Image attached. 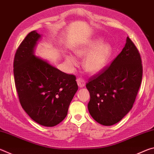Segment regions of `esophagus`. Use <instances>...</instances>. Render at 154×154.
<instances>
[{
    "label": "esophagus",
    "mask_w": 154,
    "mask_h": 154,
    "mask_svg": "<svg viewBox=\"0 0 154 154\" xmlns=\"http://www.w3.org/2000/svg\"><path fill=\"white\" fill-rule=\"evenodd\" d=\"M77 83L78 86H79V88L84 87L85 85V81L83 80L82 79H81V78H78V79H77Z\"/></svg>",
    "instance_id": "obj_1"
}]
</instances>
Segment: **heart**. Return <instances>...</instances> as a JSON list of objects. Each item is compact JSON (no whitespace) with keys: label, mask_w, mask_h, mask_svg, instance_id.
I'll list each match as a JSON object with an SVG mask.
<instances>
[{"label":"heart","mask_w":154,"mask_h":154,"mask_svg":"<svg viewBox=\"0 0 154 154\" xmlns=\"http://www.w3.org/2000/svg\"><path fill=\"white\" fill-rule=\"evenodd\" d=\"M78 57L86 56L83 62V67L90 74H96L105 69L110 60L112 48L108 43H103L101 38H96L88 41L75 49ZM67 63L71 66L77 65V60L71 54L65 56Z\"/></svg>","instance_id":"heart-1"}]
</instances>
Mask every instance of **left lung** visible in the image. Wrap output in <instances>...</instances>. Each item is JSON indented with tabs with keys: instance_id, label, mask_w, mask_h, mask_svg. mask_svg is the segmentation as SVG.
Masks as SVG:
<instances>
[{
	"instance_id": "obj_1",
	"label": "left lung",
	"mask_w": 154,
	"mask_h": 154,
	"mask_svg": "<svg viewBox=\"0 0 154 154\" xmlns=\"http://www.w3.org/2000/svg\"><path fill=\"white\" fill-rule=\"evenodd\" d=\"M142 76L140 54L128 36L124 48L110 66L86 83L90 96L88 108L93 119L104 126L120 121L132 108Z\"/></svg>"
}]
</instances>
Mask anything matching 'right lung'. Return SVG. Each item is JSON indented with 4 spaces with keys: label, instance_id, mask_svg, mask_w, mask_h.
<instances>
[{
    "label": "right lung",
    "instance_id": "right-lung-1",
    "mask_svg": "<svg viewBox=\"0 0 154 154\" xmlns=\"http://www.w3.org/2000/svg\"><path fill=\"white\" fill-rule=\"evenodd\" d=\"M41 36L32 31L17 48L14 62L15 84L26 113L38 124L52 127L66 118L78 86L73 75L62 72L35 55Z\"/></svg>",
    "mask_w": 154,
    "mask_h": 154
}]
</instances>
